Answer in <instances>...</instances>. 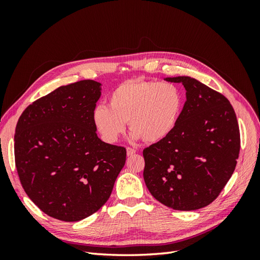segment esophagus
<instances>
[{"mask_svg":"<svg viewBox=\"0 0 260 260\" xmlns=\"http://www.w3.org/2000/svg\"><path fill=\"white\" fill-rule=\"evenodd\" d=\"M136 149L135 148H132V147H127V155L128 156H132V155H135L136 154Z\"/></svg>","mask_w":260,"mask_h":260,"instance_id":"34e87169","label":"esophagus"}]
</instances>
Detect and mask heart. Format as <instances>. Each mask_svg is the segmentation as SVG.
Here are the masks:
<instances>
[{
    "mask_svg": "<svg viewBox=\"0 0 260 260\" xmlns=\"http://www.w3.org/2000/svg\"><path fill=\"white\" fill-rule=\"evenodd\" d=\"M109 106L99 104L92 119L107 143H115L129 122L131 138L158 142L175 129L183 96L174 83L140 79L128 80L111 93Z\"/></svg>",
    "mask_w": 260,
    "mask_h": 260,
    "instance_id": "heart-1",
    "label": "heart"
}]
</instances>
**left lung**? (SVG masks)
I'll use <instances>...</instances> for the list:
<instances>
[{
    "label": "left lung",
    "mask_w": 260,
    "mask_h": 260,
    "mask_svg": "<svg viewBox=\"0 0 260 260\" xmlns=\"http://www.w3.org/2000/svg\"><path fill=\"white\" fill-rule=\"evenodd\" d=\"M165 80L182 83L186 101L170 135L144 148L143 177L165 206L196 210L218 198L237 166V116L225 96L194 78Z\"/></svg>",
    "instance_id": "1"
}]
</instances>
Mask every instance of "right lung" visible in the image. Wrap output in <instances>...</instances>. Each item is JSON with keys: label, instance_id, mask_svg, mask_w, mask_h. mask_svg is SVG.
Listing matches in <instances>:
<instances>
[{"label": "right lung", "instance_id": "right-lung-1", "mask_svg": "<svg viewBox=\"0 0 260 260\" xmlns=\"http://www.w3.org/2000/svg\"><path fill=\"white\" fill-rule=\"evenodd\" d=\"M101 83L81 80L37 100L15 130V164L23 190L46 215L79 221L109 199L127 151L96 135L92 113Z\"/></svg>", "mask_w": 260, "mask_h": 260}]
</instances>
